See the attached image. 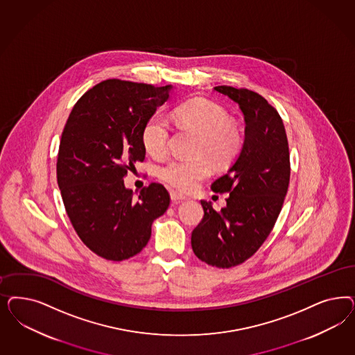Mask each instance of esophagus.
Listing matches in <instances>:
<instances>
[{"instance_id":"34e87169","label":"esophagus","mask_w":355,"mask_h":355,"mask_svg":"<svg viewBox=\"0 0 355 355\" xmlns=\"http://www.w3.org/2000/svg\"><path fill=\"white\" fill-rule=\"evenodd\" d=\"M170 197H171V200L175 204H179V202H182L184 200H187L185 196L180 195V193H178V192H173V191L170 192Z\"/></svg>"}]
</instances>
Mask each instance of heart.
I'll return each mask as SVG.
<instances>
[{"mask_svg": "<svg viewBox=\"0 0 355 355\" xmlns=\"http://www.w3.org/2000/svg\"><path fill=\"white\" fill-rule=\"evenodd\" d=\"M176 125L191 129L198 135L197 151L206 154L219 166L236 158L243 146L241 128L229 120L226 110L204 98L191 99L178 105L170 114ZM171 126L160 114H151L142 129L144 148L153 157H162L168 149ZM211 173V164L205 158L172 159L159 168L162 182L173 189L189 192Z\"/></svg>", "mask_w": 355, "mask_h": 355, "instance_id": "b5f03b06", "label": "heart"}]
</instances>
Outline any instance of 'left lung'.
Here are the masks:
<instances>
[{
	"label": "left lung",
	"mask_w": 355,
	"mask_h": 355,
	"mask_svg": "<svg viewBox=\"0 0 355 355\" xmlns=\"http://www.w3.org/2000/svg\"><path fill=\"white\" fill-rule=\"evenodd\" d=\"M214 92L239 104L244 142L227 172L211 184L230 193L219 211L201 200L204 218L192 232L196 256L216 268L244 263L263 245L281 213L290 182V154L281 116L257 92L231 86Z\"/></svg>",
	"instance_id": "8db88e82"
}]
</instances>
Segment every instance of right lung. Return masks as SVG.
<instances>
[{
  "instance_id": "1",
  "label": "right lung",
  "mask_w": 355,
  "mask_h": 355,
  "mask_svg": "<svg viewBox=\"0 0 355 355\" xmlns=\"http://www.w3.org/2000/svg\"><path fill=\"white\" fill-rule=\"evenodd\" d=\"M171 90V85L103 80L69 114L58 149V188L80 241L105 260L123 261L142 251L153 222L170 205L162 184L133 198L124 178L145 159L142 129Z\"/></svg>"
}]
</instances>
